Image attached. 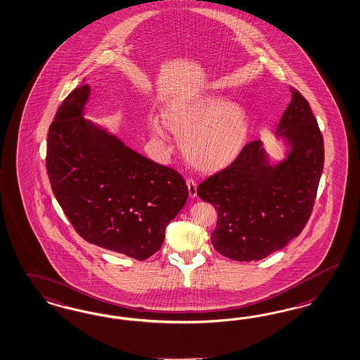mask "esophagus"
I'll return each instance as SVG.
<instances>
[{"mask_svg": "<svg viewBox=\"0 0 360 360\" xmlns=\"http://www.w3.org/2000/svg\"><path fill=\"white\" fill-rule=\"evenodd\" d=\"M186 185L190 198H195L197 197V182L194 179H187Z\"/></svg>", "mask_w": 360, "mask_h": 360, "instance_id": "1", "label": "esophagus"}]
</instances>
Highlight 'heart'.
<instances>
[{
    "label": "heart",
    "mask_w": 360,
    "mask_h": 360,
    "mask_svg": "<svg viewBox=\"0 0 360 360\" xmlns=\"http://www.w3.org/2000/svg\"><path fill=\"white\" fill-rule=\"evenodd\" d=\"M162 121L150 120V134L162 141L167 127L179 136L186 161L203 173H215L231 165L248 141L246 112L219 94L203 93L172 102L163 109Z\"/></svg>",
    "instance_id": "b5f03b06"
}]
</instances>
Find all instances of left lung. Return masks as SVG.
Returning <instances> with one entry per match:
<instances>
[{"instance_id":"1","label":"left lung","mask_w":360,"mask_h":360,"mask_svg":"<svg viewBox=\"0 0 360 360\" xmlns=\"http://www.w3.org/2000/svg\"><path fill=\"white\" fill-rule=\"evenodd\" d=\"M275 133L287 146L271 162L262 141L198 186L218 212L214 248L233 261H259L297 238L310 218L324 163L323 136L310 105L297 89Z\"/></svg>"}]
</instances>
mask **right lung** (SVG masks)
I'll return each mask as SVG.
<instances>
[{
	"instance_id": "add662e5",
	"label": "right lung",
	"mask_w": 360,
	"mask_h": 360,
	"mask_svg": "<svg viewBox=\"0 0 360 360\" xmlns=\"http://www.w3.org/2000/svg\"><path fill=\"white\" fill-rule=\"evenodd\" d=\"M89 96V85L75 87L50 124V185L89 243L145 261L161 248L166 226L185 206L186 182L85 120Z\"/></svg>"
}]
</instances>
